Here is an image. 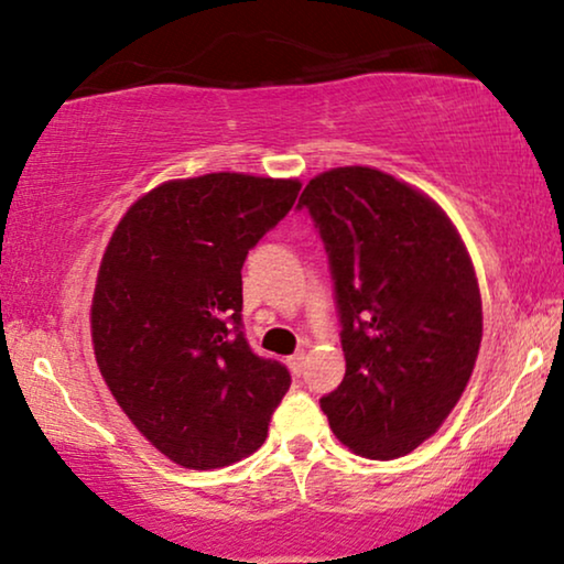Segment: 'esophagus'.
<instances>
[{
    "label": "esophagus",
    "instance_id": "obj_1",
    "mask_svg": "<svg viewBox=\"0 0 564 564\" xmlns=\"http://www.w3.org/2000/svg\"><path fill=\"white\" fill-rule=\"evenodd\" d=\"M288 367L292 369V375H300L305 367V351H295L292 357H288Z\"/></svg>",
    "mask_w": 564,
    "mask_h": 564
}]
</instances>
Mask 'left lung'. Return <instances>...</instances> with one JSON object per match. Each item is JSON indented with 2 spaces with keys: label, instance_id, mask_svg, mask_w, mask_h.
Returning a JSON list of instances; mask_svg holds the SVG:
<instances>
[{
  "label": "left lung",
  "instance_id": "left-lung-1",
  "mask_svg": "<svg viewBox=\"0 0 564 564\" xmlns=\"http://www.w3.org/2000/svg\"><path fill=\"white\" fill-rule=\"evenodd\" d=\"M307 210L328 253L346 375L321 398L354 454L395 459L442 426L482 338L473 261L452 220L411 184L369 166L311 180Z\"/></svg>",
  "mask_w": 564,
  "mask_h": 564
}]
</instances>
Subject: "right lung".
Here are the masks:
<instances>
[{
  "label": "right lung",
  "mask_w": 564,
  "mask_h": 564,
  "mask_svg": "<svg viewBox=\"0 0 564 564\" xmlns=\"http://www.w3.org/2000/svg\"><path fill=\"white\" fill-rule=\"evenodd\" d=\"M297 180L205 174L166 182L126 213L91 300L107 388L176 465L215 469L264 444L288 367L251 351L241 269L292 210Z\"/></svg>",
  "instance_id": "right-lung-1"
}]
</instances>
